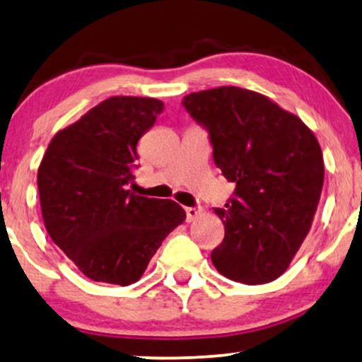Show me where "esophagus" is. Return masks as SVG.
<instances>
[{"instance_id": "1", "label": "esophagus", "mask_w": 362, "mask_h": 362, "mask_svg": "<svg viewBox=\"0 0 362 362\" xmlns=\"http://www.w3.org/2000/svg\"><path fill=\"white\" fill-rule=\"evenodd\" d=\"M185 213H187V221H188V223H192V221H195L198 216L202 214V208H199V206H190V208L185 209Z\"/></svg>"}]
</instances>
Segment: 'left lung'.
<instances>
[{
	"label": "left lung",
	"instance_id": "8db88e82",
	"mask_svg": "<svg viewBox=\"0 0 362 362\" xmlns=\"http://www.w3.org/2000/svg\"><path fill=\"white\" fill-rule=\"evenodd\" d=\"M209 134L213 159L235 183L224 239L211 262L226 278L263 284L281 276L309 233L323 187V156L314 133L293 113L249 89L223 86L183 97Z\"/></svg>",
	"mask_w": 362,
	"mask_h": 362
}]
</instances>
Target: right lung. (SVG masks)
Instances as JSON below:
<instances>
[{
	"instance_id": "obj_1",
	"label": "right lung",
	"mask_w": 362,
	"mask_h": 362,
	"mask_svg": "<svg viewBox=\"0 0 362 362\" xmlns=\"http://www.w3.org/2000/svg\"><path fill=\"white\" fill-rule=\"evenodd\" d=\"M163 109L151 97H110L58 132L42 159L37 185L47 233L94 281L136 283L185 221L172 199L128 190L136 144Z\"/></svg>"
}]
</instances>
